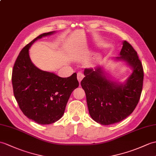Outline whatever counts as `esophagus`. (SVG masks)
<instances>
[{
	"label": "esophagus",
	"instance_id": "1",
	"mask_svg": "<svg viewBox=\"0 0 156 156\" xmlns=\"http://www.w3.org/2000/svg\"><path fill=\"white\" fill-rule=\"evenodd\" d=\"M84 76L82 73V72H78V73L77 74V78H78V80L79 81V82H80L82 80V79L84 78Z\"/></svg>",
	"mask_w": 156,
	"mask_h": 156
}]
</instances>
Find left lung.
<instances>
[{
  "mask_svg": "<svg viewBox=\"0 0 156 156\" xmlns=\"http://www.w3.org/2000/svg\"><path fill=\"white\" fill-rule=\"evenodd\" d=\"M119 60H124L133 68L124 84L106 78L101 68H86L81 81L86 96L90 116L102 125H110L127 118L139 102L142 91L144 69L137 52L127 41L123 42Z\"/></svg>",
  "mask_w": 156,
  "mask_h": 156,
  "instance_id": "8db88e82",
  "label": "left lung"
}]
</instances>
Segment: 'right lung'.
I'll list each match as a JSON object with an SVG mask.
<instances>
[{"mask_svg": "<svg viewBox=\"0 0 156 156\" xmlns=\"http://www.w3.org/2000/svg\"><path fill=\"white\" fill-rule=\"evenodd\" d=\"M54 32L39 35L22 49L13 66V92L23 113L39 124H50L62 116L68 99L78 88L77 74L61 78L52 72L38 69L29 56L31 45L43 37Z\"/></svg>", "mask_w": 156, "mask_h": 156, "instance_id": "obj_1", "label": "right lung"}]
</instances>
